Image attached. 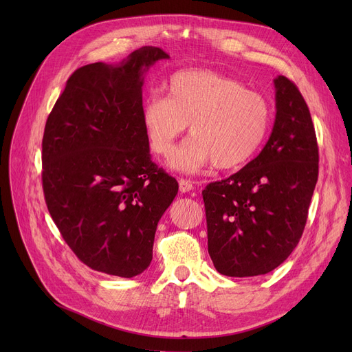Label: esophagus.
<instances>
[{
	"mask_svg": "<svg viewBox=\"0 0 352 352\" xmlns=\"http://www.w3.org/2000/svg\"><path fill=\"white\" fill-rule=\"evenodd\" d=\"M178 186H179V191H181V192H188V191L194 190L192 182L188 181V179H182V178H181V179L178 181Z\"/></svg>",
	"mask_w": 352,
	"mask_h": 352,
	"instance_id": "34e87169",
	"label": "esophagus"
}]
</instances>
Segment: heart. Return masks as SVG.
I'll return each mask as SVG.
<instances>
[{"label": "heart", "mask_w": 352, "mask_h": 352, "mask_svg": "<svg viewBox=\"0 0 352 352\" xmlns=\"http://www.w3.org/2000/svg\"><path fill=\"white\" fill-rule=\"evenodd\" d=\"M166 97L148 96L141 121L151 151L166 157L190 122L191 138L171 157V166L197 173L214 162L230 170L248 162L268 135L271 107L260 92L210 69L175 72Z\"/></svg>", "instance_id": "1"}]
</instances>
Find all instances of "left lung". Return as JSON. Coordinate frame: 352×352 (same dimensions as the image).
Returning a JSON list of instances; mask_svg holds the SVG:
<instances>
[{
	"label": "left lung",
	"mask_w": 352,
	"mask_h": 352,
	"mask_svg": "<svg viewBox=\"0 0 352 352\" xmlns=\"http://www.w3.org/2000/svg\"><path fill=\"white\" fill-rule=\"evenodd\" d=\"M275 122L263 151L243 170L202 191L208 252L227 276L268 274L300 243L318 179V144L308 105L278 76Z\"/></svg>",
	"instance_id": "1"
}]
</instances>
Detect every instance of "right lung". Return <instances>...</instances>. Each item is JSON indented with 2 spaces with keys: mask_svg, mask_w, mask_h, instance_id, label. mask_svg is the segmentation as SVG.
Masks as SVG:
<instances>
[{
  "mask_svg": "<svg viewBox=\"0 0 352 352\" xmlns=\"http://www.w3.org/2000/svg\"><path fill=\"white\" fill-rule=\"evenodd\" d=\"M170 55L135 50L120 63L71 74L43 137L45 204L89 268L131 278L153 260L158 221L178 182L151 161L141 121L144 74Z\"/></svg>",
  "mask_w": 352,
  "mask_h": 352,
  "instance_id": "1",
  "label": "right lung"
}]
</instances>
